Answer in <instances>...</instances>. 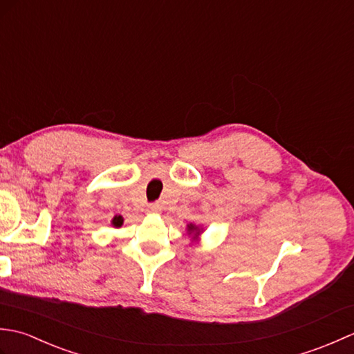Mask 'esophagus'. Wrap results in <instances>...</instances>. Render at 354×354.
Here are the masks:
<instances>
[{
  "instance_id": "esophagus-1",
  "label": "esophagus",
  "mask_w": 354,
  "mask_h": 354,
  "mask_svg": "<svg viewBox=\"0 0 354 354\" xmlns=\"http://www.w3.org/2000/svg\"><path fill=\"white\" fill-rule=\"evenodd\" d=\"M147 208H149V213H160L161 212L160 204H150Z\"/></svg>"
}]
</instances>
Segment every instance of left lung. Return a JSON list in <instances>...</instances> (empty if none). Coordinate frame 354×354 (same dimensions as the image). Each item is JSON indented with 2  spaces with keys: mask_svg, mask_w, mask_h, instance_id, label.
Segmentation results:
<instances>
[{
  "mask_svg": "<svg viewBox=\"0 0 354 354\" xmlns=\"http://www.w3.org/2000/svg\"><path fill=\"white\" fill-rule=\"evenodd\" d=\"M201 228H198L196 227V225H187V232H189V234H192V236H194V237H196V236H199L201 234Z\"/></svg>",
  "mask_w": 354,
  "mask_h": 354,
  "instance_id": "8db88e82",
  "label": "left lung"
}]
</instances>
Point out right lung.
<instances>
[{
	"label": "right lung",
	"instance_id": "obj_1",
	"mask_svg": "<svg viewBox=\"0 0 354 354\" xmlns=\"http://www.w3.org/2000/svg\"><path fill=\"white\" fill-rule=\"evenodd\" d=\"M112 225H114L115 228H120L123 225V217L122 216H115L114 219H112V222H111Z\"/></svg>",
	"mask_w": 354,
	"mask_h": 354
}]
</instances>
